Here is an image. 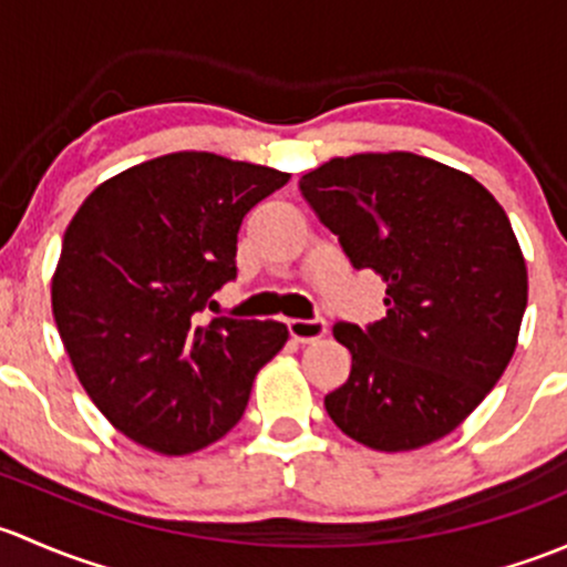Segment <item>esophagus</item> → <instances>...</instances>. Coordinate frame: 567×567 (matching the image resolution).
I'll list each match as a JSON object with an SVG mask.
<instances>
[{
	"label": "esophagus",
	"mask_w": 567,
	"mask_h": 567,
	"mask_svg": "<svg viewBox=\"0 0 567 567\" xmlns=\"http://www.w3.org/2000/svg\"><path fill=\"white\" fill-rule=\"evenodd\" d=\"M289 336L300 343H313L324 338L327 322L324 319H289Z\"/></svg>",
	"instance_id": "obj_1"
}]
</instances>
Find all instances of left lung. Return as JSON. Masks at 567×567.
Masks as SVG:
<instances>
[{
	"instance_id": "left-lung-1",
	"label": "left lung",
	"mask_w": 567,
	"mask_h": 567,
	"mask_svg": "<svg viewBox=\"0 0 567 567\" xmlns=\"http://www.w3.org/2000/svg\"><path fill=\"white\" fill-rule=\"evenodd\" d=\"M300 190L352 267L388 286V317L332 324L352 371L324 395L327 414L371 451L442 440L516 352L527 265L505 209L475 177L414 153L330 157Z\"/></svg>"
}]
</instances>
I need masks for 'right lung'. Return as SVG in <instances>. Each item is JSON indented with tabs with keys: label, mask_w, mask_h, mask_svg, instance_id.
Returning <instances> with one entry per match:
<instances>
[{
	"label": "right lung",
	"mask_w": 567,
	"mask_h": 567,
	"mask_svg": "<svg viewBox=\"0 0 567 567\" xmlns=\"http://www.w3.org/2000/svg\"><path fill=\"white\" fill-rule=\"evenodd\" d=\"M289 174L215 153H172L97 185L65 229L51 308L86 395L147 451L185 456L243 417L284 349L281 322L209 319L237 276V231Z\"/></svg>",
	"instance_id": "1"
}]
</instances>
